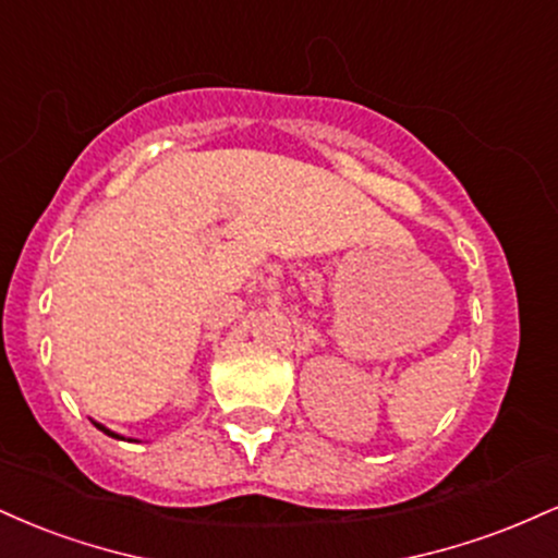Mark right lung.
I'll return each mask as SVG.
<instances>
[{
  "mask_svg": "<svg viewBox=\"0 0 558 558\" xmlns=\"http://www.w3.org/2000/svg\"><path fill=\"white\" fill-rule=\"evenodd\" d=\"M96 427H99V430H105L107 435H112V438H120V435H114V433H110V430H107V427H101V425H96Z\"/></svg>",
  "mask_w": 558,
  "mask_h": 558,
  "instance_id": "1",
  "label": "right lung"
}]
</instances>
